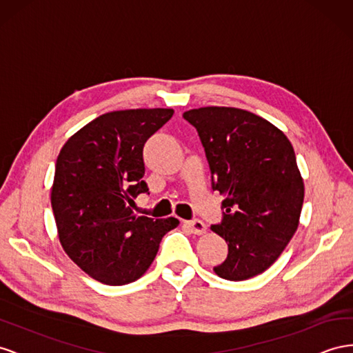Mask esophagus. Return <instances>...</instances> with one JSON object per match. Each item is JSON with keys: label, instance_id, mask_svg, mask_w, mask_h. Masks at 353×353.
<instances>
[{"label": "esophagus", "instance_id": "34e87169", "mask_svg": "<svg viewBox=\"0 0 353 353\" xmlns=\"http://www.w3.org/2000/svg\"><path fill=\"white\" fill-rule=\"evenodd\" d=\"M185 225L192 230L194 234H203L206 232V224L200 220H193V221H185Z\"/></svg>", "mask_w": 353, "mask_h": 353}]
</instances>
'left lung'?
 <instances>
[{
	"label": "left lung",
	"mask_w": 353,
	"mask_h": 353,
	"mask_svg": "<svg viewBox=\"0 0 353 353\" xmlns=\"http://www.w3.org/2000/svg\"><path fill=\"white\" fill-rule=\"evenodd\" d=\"M199 133L212 188L224 196L223 221L211 225L228 245L214 272L245 281L278 260L299 227L304 184L285 133L254 112L203 107L183 116Z\"/></svg>",
	"instance_id": "obj_1"
}]
</instances>
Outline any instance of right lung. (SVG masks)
I'll return each instance as SVG.
<instances>
[{
    "label": "right lung",
    "instance_id": "right-lung-1",
    "mask_svg": "<svg viewBox=\"0 0 353 353\" xmlns=\"http://www.w3.org/2000/svg\"><path fill=\"white\" fill-rule=\"evenodd\" d=\"M170 108L111 111L65 142L56 160L52 208L63 251L90 278L107 285L139 279L161 237L179 221L133 214L148 193L142 150L172 117Z\"/></svg>",
    "mask_w": 353,
    "mask_h": 353
}]
</instances>
